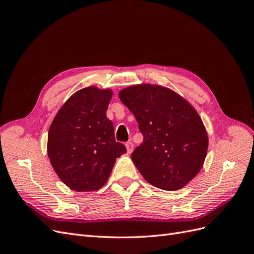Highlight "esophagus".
Listing matches in <instances>:
<instances>
[{
  "label": "esophagus",
  "instance_id": "obj_1",
  "mask_svg": "<svg viewBox=\"0 0 254 254\" xmlns=\"http://www.w3.org/2000/svg\"><path fill=\"white\" fill-rule=\"evenodd\" d=\"M125 145H126V148H127V152L128 153H131L132 150H133V144H132V142H127Z\"/></svg>",
  "mask_w": 254,
  "mask_h": 254
}]
</instances>
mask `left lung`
Listing matches in <instances>:
<instances>
[{
    "instance_id": "obj_1",
    "label": "left lung",
    "mask_w": 254,
    "mask_h": 254,
    "mask_svg": "<svg viewBox=\"0 0 254 254\" xmlns=\"http://www.w3.org/2000/svg\"><path fill=\"white\" fill-rule=\"evenodd\" d=\"M119 96L133 113L144 137L131 153L144 179L165 190L187 186L200 172L209 144L197 111L161 86L137 84L123 89Z\"/></svg>"
}]
</instances>
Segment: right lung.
I'll return each instance as SVG.
<instances>
[{
    "instance_id": "right-lung-1",
    "label": "right lung",
    "mask_w": 254,
    "mask_h": 254,
    "mask_svg": "<svg viewBox=\"0 0 254 254\" xmlns=\"http://www.w3.org/2000/svg\"><path fill=\"white\" fill-rule=\"evenodd\" d=\"M109 89L88 87L74 93L57 112L48 135V155L60 180L77 191L101 189L126 147L115 141L106 111Z\"/></svg>"
}]
</instances>
